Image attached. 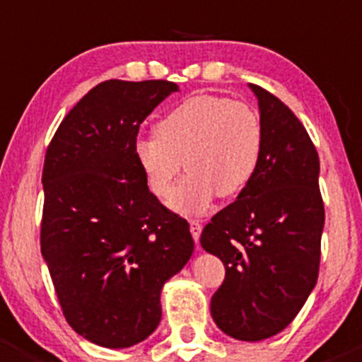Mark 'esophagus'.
Masks as SVG:
<instances>
[{"label":"esophagus","mask_w":362,"mask_h":362,"mask_svg":"<svg viewBox=\"0 0 362 362\" xmlns=\"http://www.w3.org/2000/svg\"><path fill=\"white\" fill-rule=\"evenodd\" d=\"M189 228H191L192 239L198 243V239H200V234H202V223L197 221V219H191V221H189Z\"/></svg>","instance_id":"34e87169"}]
</instances>
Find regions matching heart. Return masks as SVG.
<instances>
[{
  "mask_svg": "<svg viewBox=\"0 0 362 362\" xmlns=\"http://www.w3.org/2000/svg\"><path fill=\"white\" fill-rule=\"evenodd\" d=\"M264 143L259 114L228 98L200 94L178 103L157 124V135L135 143V158L155 197L164 200L184 168L187 177L170 198L184 216L204 214L216 197L232 198L257 170Z\"/></svg>",
  "mask_w": 362,
  "mask_h": 362,
  "instance_id": "heart-1",
  "label": "heart"
}]
</instances>
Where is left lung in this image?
<instances>
[{
  "mask_svg": "<svg viewBox=\"0 0 362 362\" xmlns=\"http://www.w3.org/2000/svg\"><path fill=\"white\" fill-rule=\"evenodd\" d=\"M250 89L264 130L261 160L200 243L227 269L211 300L216 325L234 339L262 341L295 320L316 286L325 209L318 151L303 124L272 93Z\"/></svg>",
  "mask_w": 362,
  "mask_h": 362,
  "instance_id": "8db88e82",
  "label": "left lung"
}]
</instances>
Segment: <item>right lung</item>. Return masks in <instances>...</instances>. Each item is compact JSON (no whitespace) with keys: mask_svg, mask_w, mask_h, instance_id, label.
I'll return each mask as SVG.
<instances>
[{"mask_svg":"<svg viewBox=\"0 0 362 362\" xmlns=\"http://www.w3.org/2000/svg\"><path fill=\"white\" fill-rule=\"evenodd\" d=\"M168 80H107L69 110L46 150L40 252L74 332L107 349L146 339L160 291L191 259L189 223L148 189L139 127L177 93Z\"/></svg>","mask_w":362,"mask_h":362,"instance_id":"1","label":"right lung"}]
</instances>
